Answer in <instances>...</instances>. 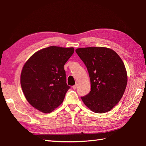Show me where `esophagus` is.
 Returning <instances> with one entry per match:
<instances>
[{
  "label": "esophagus",
  "instance_id": "esophagus-1",
  "mask_svg": "<svg viewBox=\"0 0 146 146\" xmlns=\"http://www.w3.org/2000/svg\"><path fill=\"white\" fill-rule=\"evenodd\" d=\"M77 86H78V84H75V85H74V86H73L72 88H73L74 89H77Z\"/></svg>",
  "mask_w": 146,
  "mask_h": 146
}]
</instances>
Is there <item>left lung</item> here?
<instances>
[{
  "label": "left lung",
  "instance_id": "1",
  "mask_svg": "<svg viewBox=\"0 0 146 146\" xmlns=\"http://www.w3.org/2000/svg\"><path fill=\"white\" fill-rule=\"evenodd\" d=\"M76 52L86 65L91 84L90 92L81 97L82 101L94 112L111 111L120 101L127 86L124 62L109 48H79Z\"/></svg>",
  "mask_w": 146,
  "mask_h": 146
}]
</instances>
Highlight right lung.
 <instances>
[{
  "label": "right lung",
  "instance_id": "obj_1",
  "mask_svg": "<svg viewBox=\"0 0 146 146\" xmlns=\"http://www.w3.org/2000/svg\"><path fill=\"white\" fill-rule=\"evenodd\" d=\"M73 47L50 46L37 51L23 67L21 84L25 98L34 108L50 112L62 103L70 86L64 66Z\"/></svg>",
  "mask_w": 146,
  "mask_h": 146
}]
</instances>
